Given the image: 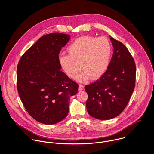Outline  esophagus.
<instances>
[{"label": "esophagus", "mask_w": 154, "mask_h": 154, "mask_svg": "<svg viewBox=\"0 0 154 154\" xmlns=\"http://www.w3.org/2000/svg\"><path fill=\"white\" fill-rule=\"evenodd\" d=\"M84 86L82 85H81V84L79 85V88H78L79 91H82V90L84 89Z\"/></svg>", "instance_id": "obj_1"}]
</instances>
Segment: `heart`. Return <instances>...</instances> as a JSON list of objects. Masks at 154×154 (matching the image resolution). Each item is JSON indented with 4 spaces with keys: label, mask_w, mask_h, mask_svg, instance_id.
Instances as JSON below:
<instances>
[{
    "label": "heart",
    "mask_w": 154,
    "mask_h": 154,
    "mask_svg": "<svg viewBox=\"0 0 154 154\" xmlns=\"http://www.w3.org/2000/svg\"><path fill=\"white\" fill-rule=\"evenodd\" d=\"M67 51L69 54L59 56L61 67L69 77L75 78L82 67L84 71L77 79L85 82L89 78L96 79L106 72L110 62L112 47L106 37L84 35L70 44Z\"/></svg>",
    "instance_id": "obj_1"
}]
</instances>
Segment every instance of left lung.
<instances>
[{
    "instance_id": "1",
    "label": "left lung",
    "mask_w": 154,
    "mask_h": 154,
    "mask_svg": "<svg viewBox=\"0 0 154 154\" xmlns=\"http://www.w3.org/2000/svg\"><path fill=\"white\" fill-rule=\"evenodd\" d=\"M114 52L106 72L86 85L88 114L99 120L119 116L127 106L136 82V65L132 54L120 42L110 37Z\"/></svg>"
}]
</instances>
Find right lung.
Here are the masks:
<instances>
[{"instance_id": "1", "label": "right lung", "mask_w": 154, "mask_h": 154, "mask_svg": "<svg viewBox=\"0 0 154 154\" xmlns=\"http://www.w3.org/2000/svg\"><path fill=\"white\" fill-rule=\"evenodd\" d=\"M70 35L51 33L42 37L21 57L17 71V89L22 104L37 122L53 125L69 112L70 97L78 84L61 70L58 57Z\"/></svg>"}]
</instances>
